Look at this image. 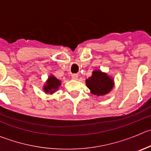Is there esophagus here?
<instances>
[{
    "label": "esophagus",
    "instance_id": "obj_1",
    "mask_svg": "<svg viewBox=\"0 0 151 151\" xmlns=\"http://www.w3.org/2000/svg\"><path fill=\"white\" fill-rule=\"evenodd\" d=\"M71 77H72L73 80H77V79H78V74H71Z\"/></svg>",
    "mask_w": 151,
    "mask_h": 151
}]
</instances>
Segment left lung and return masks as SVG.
<instances>
[{
	"label": "left lung",
	"instance_id": "8db88e82",
	"mask_svg": "<svg viewBox=\"0 0 151 151\" xmlns=\"http://www.w3.org/2000/svg\"><path fill=\"white\" fill-rule=\"evenodd\" d=\"M86 83L91 93L96 96H103L109 93L114 84L113 79L100 70H94L91 77L86 80Z\"/></svg>",
	"mask_w": 151,
	"mask_h": 151
}]
</instances>
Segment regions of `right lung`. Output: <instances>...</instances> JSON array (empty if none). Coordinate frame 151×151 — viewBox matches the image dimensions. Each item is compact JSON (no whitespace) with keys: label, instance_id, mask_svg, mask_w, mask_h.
Here are the masks:
<instances>
[{"label":"right lung","instance_id":"right-lung-1","mask_svg":"<svg viewBox=\"0 0 151 151\" xmlns=\"http://www.w3.org/2000/svg\"><path fill=\"white\" fill-rule=\"evenodd\" d=\"M61 85V81L58 79H57L55 76L50 75L48 78L46 83L44 85L43 87V91L45 93H53L59 88Z\"/></svg>","mask_w":151,"mask_h":151}]
</instances>
